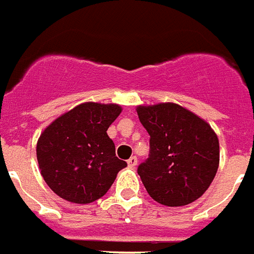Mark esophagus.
<instances>
[{
    "mask_svg": "<svg viewBox=\"0 0 254 254\" xmlns=\"http://www.w3.org/2000/svg\"><path fill=\"white\" fill-rule=\"evenodd\" d=\"M127 165H129L130 168H134V167H136V165H137V157H136V156H132V157H130V159L127 160Z\"/></svg>",
    "mask_w": 254,
    "mask_h": 254,
    "instance_id": "obj_1",
    "label": "esophagus"
}]
</instances>
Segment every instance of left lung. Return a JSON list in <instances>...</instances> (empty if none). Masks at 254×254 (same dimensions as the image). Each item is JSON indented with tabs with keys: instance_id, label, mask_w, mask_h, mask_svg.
I'll list each match as a JSON object with an SVG mask.
<instances>
[{
	"instance_id": "1",
	"label": "left lung",
	"mask_w": 254,
	"mask_h": 254,
	"mask_svg": "<svg viewBox=\"0 0 254 254\" xmlns=\"http://www.w3.org/2000/svg\"><path fill=\"white\" fill-rule=\"evenodd\" d=\"M136 112L151 136L149 157L137 170L148 194L170 207L192 203L210 187L219 165L213 127L174 102L140 105Z\"/></svg>"
}]
</instances>
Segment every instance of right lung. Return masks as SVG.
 Returning a JSON list of instances; mask_svg holds the SVG:
<instances>
[{"label": "right lung", "mask_w": 254, "mask_h": 254, "mask_svg": "<svg viewBox=\"0 0 254 254\" xmlns=\"http://www.w3.org/2000/svg\"><path fill=\"white\" fill-rule=\"evenodd\" d=\"M117 103L84 102L41 132L36 156L41 176L56 195L78 204L102 198L127 163L116 156L108 129L121 114Z\"/></svg>", "instance_id": "add662e5"}]
</instances>
